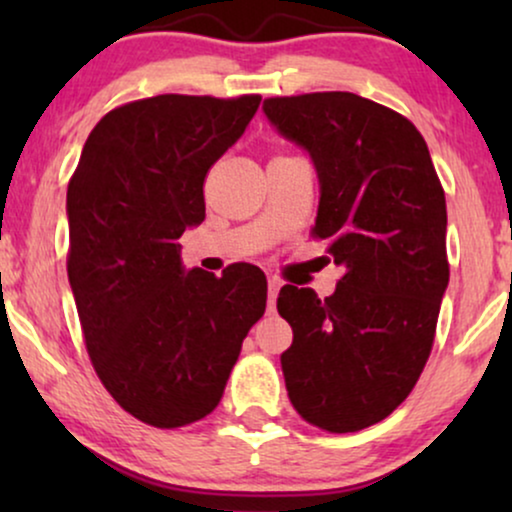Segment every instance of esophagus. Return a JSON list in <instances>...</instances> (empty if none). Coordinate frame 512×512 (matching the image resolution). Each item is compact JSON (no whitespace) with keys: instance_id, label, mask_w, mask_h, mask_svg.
I'll return each instance as SVG.
<instances>
[{"instance_id":"esophagus-1","label":"esophagus","mask_w":512,"mask_h":512,"mask_svg":"<svg viewBox=\"0 0 512 512\" xmlns=\"http://www.w3.org/2000/svg\"><path fill=\"white\" fill-rule=\"evenodd\" d=\"M279 289H282V282H279L277 277H270V279H268V310H270V312L275 310V300H277Z\"/></svg>"}]
</instances>
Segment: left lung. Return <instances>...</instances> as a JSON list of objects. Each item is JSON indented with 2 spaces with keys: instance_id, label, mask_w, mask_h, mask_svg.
Instances as JSON below:
<instances>
[{
  "instance_id": "8db88e82",
  "label": "left lung",
  "mask_w": 512,
  "mask_h": 512,
  "mask_svg": "<svg viewBox=\"0 0 512 512\" xmlns=\"http://www.w3.org/2000/svg\"><path fill=\"white\" fill-rule=\"evenodd\" d=\"M263 114L310 156L312 233L345 270L328 298L291 284L279 291L293 328L286 391L319 429L361 431L408 398L431 354L450 282L443 186L415 125L366 97H270Z\"/></svg>"
}]
</instances>
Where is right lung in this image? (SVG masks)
<instances>
[{"mask_svg":"<svg viewBox=\"0 0 512 512\" xmlns=\"http://www.w3.org/2000/svg\"><path fill=\"white\" fill-rule=\"evenodd\" d=\"M261 97L156 95L95 125L67 186V275L95 373L116 403L158 429L219 405L249 328L263 317V270L221 277L181 261L205 221L202 184L244 135Z\"/></svg>","mask_w":512,"mask_h":512,"instance_id":"obj_1","label":"right lung"}]
</instances>
